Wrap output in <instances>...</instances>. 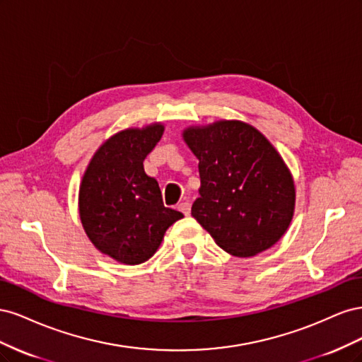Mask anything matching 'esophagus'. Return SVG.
Returning <instances> with one entry per match:
<instances>
[{"label":"esophagus","mask_w":362,"mask_h":362,"mask_svg":"<svg viewBox=\"0 0 362 362\" xmlns=\"http://www.w3.org/2000/svg\"><path fill=\"white\" fill-rule=\"evenodd\" d=\"M178 210H180L181 213H184L185 216H189V214H190V210H192V205H190V202L184 201V202H181V204L178 205Z\"/></svg>","instance_id":"esophagus-1"}]
</instances>
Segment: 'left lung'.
Wrapping results in <instances>:
<instances>
[{
	"label": "left lung",
	"instance_id": "1",
	"mask_svg": "<svg viewBox=\"0 0 362 362\" xmlns=\"http://www.w3.org/2000/svg\"><path fill=\"white\" fill-rule=\"evenodd\" d=\"M184 141L199 160V198L192 216L217 246L235 257H254L286 234L296 190L278 151L242 120L190 127Z\"/></svg>",
	"mask_w": 362,
	"mask_h": 362
}]
</instances>
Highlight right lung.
Returning <instances> with one entry per match:
<instances>
[{
	"mask_svg": "<svg viewBox=\"0 0 362 362\" xmlns=\"http://www.w3.org/2000/svg\"><path fill=\"white\" fill-rule=\"evenodd\" d=\"M163 131L161 124L119 131L95 152L80 185V218L87 237L104 255L124 264L149 259L166 229L184 217L164 206L157 180L144 169Z\"/></svg>",
	"mask_w": 362,
	"mask_h": 362,
	"instance_id": "obj_1",
	"label": "right lung"
}]
</instances>
